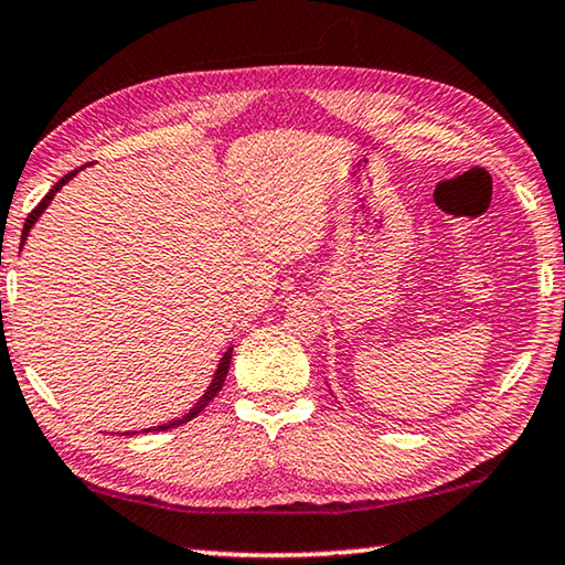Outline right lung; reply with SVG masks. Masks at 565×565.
Here are the masks:
<instances>
[{
	"label": "right lung",
	"mask_w": 565,
	"mask_h": 565,
	"mask_svg": "<svg viewBox=\"0 0 565 565\" xmlns=\"http://www.w3.org/2000/svg\"><path fill=\"white\" fill-rule=\"evenodd\" d=\"M76 171H79V169H74V171H70V174H66V177H62L60 181H56V184L50 189V191H46V196L42 199V202L40 204H36L34 209H32V214L30 216H26V222H24V228H22V244L26 242V236H30V228L34 226V222H36V218H40L42 216V212H44V209L46 206H50V202H52V199H54V194H56V191H60L64 184H66V181H70L72 177H76ZM228 363H232V349H228L226 353H224V359L222 361H218V369H216V374H214V379H212V384H209V388L204 391V396L202 398H199L196 401V406L194 408H191L189 411V414L184 416V418H177V420H171V424H164V426H159L157 428V431H167V428H177V426H181V424H186V420H191V418H194V416H199V414H202V411L209 406V401H212L216 394H218V391H222V386H224V381H226V374H228ZM147 431H151V428H147ZM131 436V434H129Z\"/></svg>",
	"instance_id": "add662e5"
}]
</instances>
